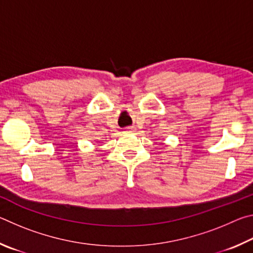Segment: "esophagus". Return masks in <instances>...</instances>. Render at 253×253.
Segmentation results:
<instances>
[{
	"mask_svg": "<svg viewBox=\"0 0 253 253\" xmlns=\"http://www.w3.org/2000/svg\"><path fill=\"white\" fill-rule=\"evenodd\" d=\"M126 131L127 132H132V131H134V127H127Z\"/></svg>",
	"mask_w": 253,
	"mask_h": 253,
	"instance_id": "obj_1",
	"label": "esophagus"
}]
</instances>
